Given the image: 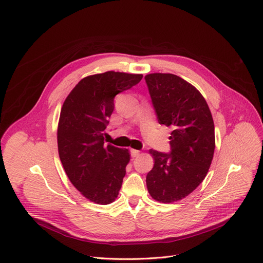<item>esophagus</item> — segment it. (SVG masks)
<instances>
[{
    "instance_id": "esophagus-1",
    "label": "esophagus",
    "mask_w": 263,
    "mask_h": 263,
    "mask_svg": "<svg viewBox=\"0 0 263 263\" xmlns=\"http://www.w3.org/2000/svg\"><path fill=\"white\" fill-rule=\"evenodd\" d=\"M141 155V151L140 150H135V149H131V156L133 157V158H136V157H139Z\"/></svg>"
}]
</instances>
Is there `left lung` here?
Here are the masks:
<instances>
[{
    "instance_id": "obj_1",
    "label": "left lung",
    "mask_w": 263,
    "mask_h": 263,
    "mask_svg": "<svg viewBox=\"0 0 263 263\" xmlns=\"http://www.w3.org/2000/svg\"><path fill=\"white\" fill-rule=\"evenodd\" d=\"M146 84L160 124L173 129L171 153L150 149L155 165L146 177L150 196L157 201H178L204 179L215 148L214 122L202 95L182 78L150 73Z\"/></svg>"
}]
</instances>
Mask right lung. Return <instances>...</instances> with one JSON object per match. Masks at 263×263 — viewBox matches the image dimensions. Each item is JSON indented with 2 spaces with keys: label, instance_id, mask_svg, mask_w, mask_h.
Returning <instances> with one entry per match:
<instances>
[{
  "label": "right lung",
  "instance_id": "obj_1",
  "mask_svg": "<svg viewBox=\"0 0 263 263\" xmlns=\"http://www.w3.org/2000/svg\"><path fill=\"white\" fill-rule=\"evenodd\" d=\"M142 74L107 71L82 79L66 98L58 128L59 155L69 180L88 200L113 202L130 161L128 149L104 142L115 96Z\"/></svg>",
  "mask_w": 263,
  "mask_h": 263
}]
</instances>
